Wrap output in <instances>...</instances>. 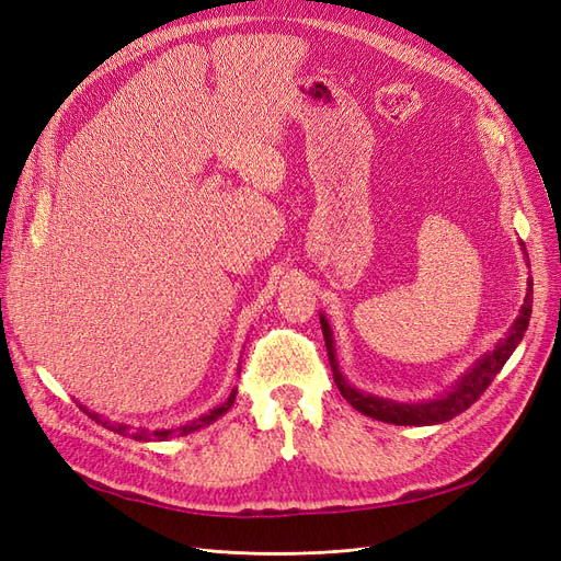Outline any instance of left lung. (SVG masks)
<instances>
[{
  "instance_id": "obj_1",
  "label": "left lung",
  "mask_w": 561,
  "mask_h": 561,
  "mask_svg": "<svg viewBox=\"0 0 561 561\" xmlns=\"http://www.w3.org/2000/svg\"><path fill=\"white\" fill-rule=\"evenodd\" d=\"M531 280H529V293L525 297V306L519 311V318L515 320V324L511 327L508 336L501 341L492 355L482 357L473 369L457 382V388H453L446 397L434 399L430 403H394L388 399H378L371 394H362L359 390L351 388L345 382V378L339 371L336 364V355H334V341H332V330L327 324L324 318H320L322 324V336H324V345H327V355H330V364L334 371V382L339 392L343 394V399L353 405L355 411L369 415L374 420L380 422H390V424H403V427H422V424H438V422H448L455 415L465 413L471 403H476L480 399V394L485 392L492 380L496 378V374L504 369V364L508 362V357L513 355V351L517 347V343L523 341L527 327H529V318H531Z\"/></svg>"
}]
</instances>
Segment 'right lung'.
Returning <instances> with one entry per match:
<instances>
[{"instance_id": "obj_1", "label": "right lung", "mask_w": 561, "mask_h": 561, "mask_svg": "<svg viewBox=\"0 0 561 561\" xmlns=\"http://www.w3.org/2000/svg\"><path fill=\"white\" fill-rule=\"evenodd\" d=\"M234 399H237V390H231V394L227 397V401H225V403H220L218 409L208 411L206 415H202V417H197V420H192V422L183 424V427H176V430H158V432H148V430H129L127 424H111L108 420H102V417L96 415V413L85 411L83 405H81V409H83V411H85L94 422H100L102 427L113 430V432H118V434H123V436H129V438H134V440H152V438L164 440V438H171V436H187V434H192V432H197V430L206 427V424H210L214 420H218L222 413H227V411L231 409V403H234Z\"/></svg>"}]
</instances>
